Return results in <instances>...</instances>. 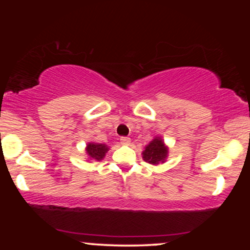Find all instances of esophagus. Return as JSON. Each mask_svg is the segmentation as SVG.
Instances as JSON below:
<instances>
[{"instance_id": "obj_1", "label": "esophagus", "mask_w": 250, "mask_h": 250, "mask_svg": "<svg viewBox=\"0 0 250 250\" xmlns=\"http://www.w3.org/2000/svg\"><path fill=\"white\" fill-rule=\"evenodd\" d=\"M129 142H131V139L127 138V136H122L121 138L122 145H129Z\"/></svg>"}]
</instances>
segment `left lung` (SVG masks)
Wrapping results in <instances>:
<instances>
[{
  "label": "left lung",
  "instance_id": "1",
  "mask_svg": "<svg viewBox=\"0 0 250 250\" xmlns=\"http://www.w3.org/2000/svg\"><path fill=\"white\" fill-rule=\"evenodd\" d=\"M142 155L145 162L152 164V165H157V164L165 160L167 157V148L164 145L163 140L155 139L146 146Z\"/></svg>",
  "mask_w": 250,
  "mask_h": 250
}]
</instances>
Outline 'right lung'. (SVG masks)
<instances>
[{
	"label": "right lung",
	"mask_w": 250,
	"mask_h": 250,
	"mask_svg": "<svg viewBox=\"0 0 250 250\" xmlns=\"http://www.w3.org/2000/svg\"><path fill=\"white\" fill-rule=\"evenodd\" d=\"M107 151L108 146L105 145H101V143H88L86 148V152L90 156V158L95 160H101Z\"/></svg>",
	"instance_id": "add662e5"
}]
</instances>
